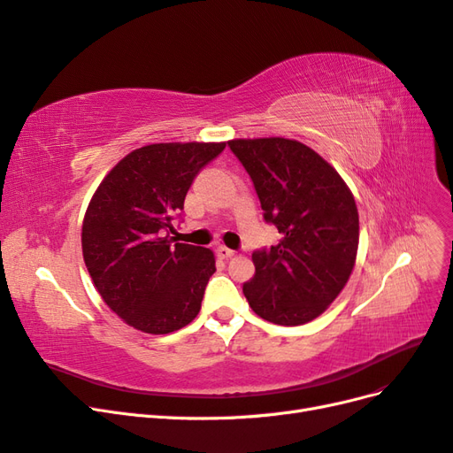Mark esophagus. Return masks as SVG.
Returning a JSON list of instances; mask_svg holds the SVG:
<instances>
[{"label":"esophagus","instance_id":"1","mask_svg":"<svg viewBox=\"0 0 453 453\" xmlns=\"http://www.w3.org/2000/svg\"><path fill=\"white\" fill-rule=\"evenodd\" d=\"M217 255L221 257V258H230V257H234V251L228 250L226 245H219V248H217Z\"/></svg>","mask_w":453,"mask_h":453}]
</instances>
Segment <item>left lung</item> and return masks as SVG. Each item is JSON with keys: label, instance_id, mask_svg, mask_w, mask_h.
<instances>
[{"label": "left lung", "instance_id": "1", "mask_svg": "<svg viewBox=\"0 0 453 453\" xmlns=\"http://www.w3.org/2000/svg\"><path fill=\"white\" fill-rule=\"evenodd\" d=\"M250 173L265 211L283 236L253 253L243 283L251 310L270 323L304 325L344 289L359 248V213L340 173L296 140L228 142Z\"/></svg>", "mask_w": 453, "mask_h": 453}]
</instances>
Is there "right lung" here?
Returning <instances> with one entry per match:
<instances>
[{"label": "right lung", "mask_w": 453, "mask_h": 453, "mask_svg": "<svg viewBox=\"0 0 453 453\" xmlns=\"http://www.w3.org/2000/svg\"><path fill=\"white\" fill-rule=\"evenodd\" d=\"M223 143H153L132 150L109 172L88 203L85 265L104 303L130 326L168 334L193 321L215 272L211 250L175 242L198 172Z\"/></svg>", "instance_id": "1"}]
</instances>
